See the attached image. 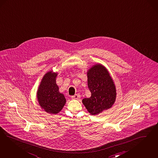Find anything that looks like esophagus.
Wrapping results in <instances>:
<instances>
[{
	"mask_svg": "<svg viewBox=\"0 0 158 158\" xmlns=\"http://www.w3.org/2000/svg\"><path fill=\"white\" fill-rule=\"evenodd\" d=\"M80 98V95L79 94H77L73 96H71V98L73 99H78Z\"/></svg>",
	"mask_w": 158,
	"mask_h": 158,
	"instance_id": "34e87169",
	"label": "esophagus"
}]
</instances>
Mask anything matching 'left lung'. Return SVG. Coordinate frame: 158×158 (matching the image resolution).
I'll list each match as a JSON object with an SVG mask.
<instances>
[{
	"label": "left lung",
	"instance_id": "8db88e82",
	"mask_svg": "<svg viewBox=\"0 0 158 158\" xmlns=\"http://www.w3.org/2000/svg\"><path fill=\"white\" fill-rule=\"evenodd\" d=\"M88 87L91 96L82 103L91 115H98L110 108L116 98V89L110 73L101 64L92 67L87 72Z\"/></svg>",
	"mask_w": 158,
	"mask_h": 158
}]
</instances>
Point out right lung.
<instances>
[{"label": "right lung", "mask_w": 158, "mask_h": 158, "mask_svg": "<svg viewBox=\"0 0 158 158\" xmlns=\"http://www.w3.org/2000/svg\"><path fill=\"white\" fill-rule=\"evenodd\" d=\"M57 73L48 72L43 77L39 87L37 97L41 108L48 113H59L64 106L66 100L63 94L59 92L56 78Z\"/></svg>", "instance_id": "right-lung-1"}]
</instances>
